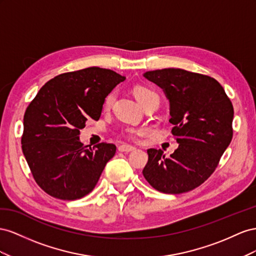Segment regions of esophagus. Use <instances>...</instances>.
Segmentation results:
<instances>
[{"label":"esophagus","instance_id":"34e87169","mask_svg":"<svg viewBox=\"0 0 256 256\" xmlns=\"http://www.w3.org/2000/svg\"><path fill=\"white\" fill-rule=\"evenodd\" d=\"M136 148L135 147H132V146H128V144H121L118 147V150L120 152H132L134 151Z\"/></svg>","mask_w":256,"mask_h":256}]
</instances>
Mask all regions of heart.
<instances>
[{"mask_svg": "<svg viewBox=\"0 0 256 256\" xmlns=\"http://www.w3.org/2000/svg\"><path fill=\"white\" fill-rule=\"evenodd\" d=\"M133 93L136 98V100L140 102L142 105H144L146 102L148 100H150L152 96H156V94L153 92L152 90H150L149 88L147 86H134L133 89ZM114 100V93H109L108 96L105 98L104 100V108L108 109L109 107L112 106V102ZM148 133V128H124L121 135L123 137L128 138L130 140H133V142H137L140 140V138Z\"/></svg>", "mask_w": 256, "mask_h": 256, "instance_id": "b5f03b06", "label": "heart"}]
</instances>
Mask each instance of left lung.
I'll list each match as a JSON object with an SVG mask.
<instances>
[{"mask_svg":"<svg viewBox=\"0 0 256 256\" xmlns=\"http://www.w3.org/2000/svg\"><path fill=\"white\" fill-rule=\"evenodd\" d=\"M164 90L170 104L172 134L179 147L170 158L149 149L144 177L158 191H192L214 174L232 138L234 107L212 77L180 68L144 72Z\"/></svg>","mask_w":256,"mask_h":256,"instance_id":"left-lung-1","label":"left lung"}]
</instances>
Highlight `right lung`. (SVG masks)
Segmentation results:
<instances>
[{"label": "right lung", "instance_id": "obj_1", "mask_svg": "<svg viewBox=\"0 0 256 256\" xmlns=\"http://www.w3.org/2000/svg\"><path fill=\"white\" fill-rule=\"evenodd\" d=\"M124 79L96 66L64 72L26 107L21 147L36 184L50 196L75 200L96 186L116 148L100 142L88 149L78 136L86 120L100 119L105 98Z\"/></svg>", "mask_w": 256, "mask_h": 256}]
</instances>
